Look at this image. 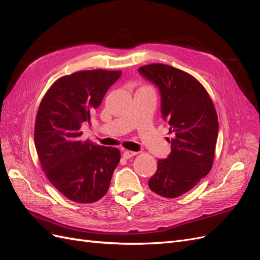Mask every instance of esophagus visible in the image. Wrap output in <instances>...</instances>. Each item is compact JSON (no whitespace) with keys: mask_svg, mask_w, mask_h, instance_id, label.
Listing matches in <instances>:
<instances>
[{"mask_svg":"<svg viewBox=\"0 0 260 260\" xmlns=\"http://www.w3.org/2000/svg\"><path fill=\"white\" fill-rule=\"evenodd\" d=\"M137 154H138L137 152H131V151H123V153H122V155H123L125 159H129V158H131V157L136 156Z\"/></svg>","mask_w":260,"mask_h":260,"instance_id":"esophagus-1","label":"esophagus"}]
</instances>
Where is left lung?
Listing matches in <instances>:
<instances>
[{
	"instance_id": "obj_1",
	"label": "left lung",
	"mask_w": 260,
	"mask_h": 260,
	"mask_svg": "<svg viewBox=\"0 0 260 260\" xmlns=\"http://www.w3.org/2000/svg\"><path fill=\"white\" fill-rule=\"evenodd\" d=\"M139 73L160 92L161 115L172 133L171 153L159 159L148 186L167 199L190 191L210 171L218 137V117L208 92L193 76L165 64H149Z\"/></svg>"
}]
</instances>
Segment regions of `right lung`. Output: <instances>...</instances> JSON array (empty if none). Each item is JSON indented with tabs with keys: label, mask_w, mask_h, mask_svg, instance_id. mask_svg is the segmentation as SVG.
<instances>
[{
	"label": "right lung",
	"mask_w": 260,
	"mask_h": 260,
	"mask_svg": "<svg viewBox=\"0 0 260 260\" xmlns=\"http://www.w3.org/2000/svg\"><path fill=\"white\" fill-rule=\"evenodd\" d=\"M120 70L94 69L55 81L39 106L35 144L50 182L70 201L93 203L106 194L120 152L82 141L81 128L90 121Z\"/></svg>",
	"instance_id": "right-lung-1"
}]
</instances>
